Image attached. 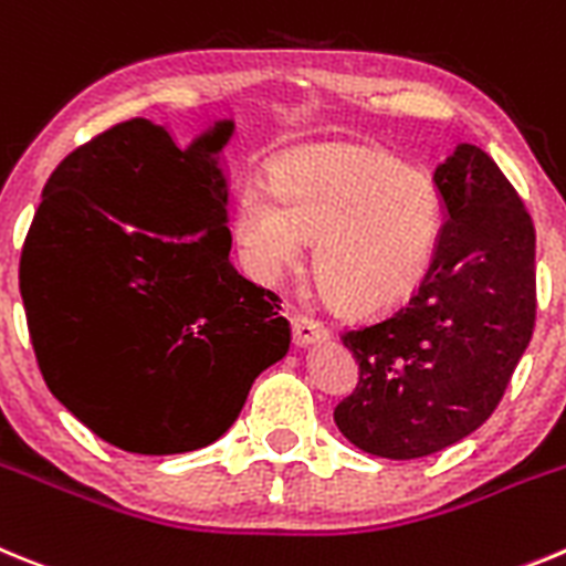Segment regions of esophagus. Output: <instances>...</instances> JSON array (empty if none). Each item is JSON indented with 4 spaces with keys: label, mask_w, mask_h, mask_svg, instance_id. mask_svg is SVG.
Returning a JSON list of instances; mask_svg holds the SVG:
<instances>
[{
    "label": "esophagus",
    "mask_w": 566,
    "mask_h": 566,
    "mask_svg": "<svg viewBox=\"0 0 566 566\" xmlns=\"http://www.w3.org/2000/svg\"><path fill=\"white\" fill-rule=\"evenodd\" d=\"M290 329H293V340L298 346L313 344V340H321L329 335L324 321L313 318V315L302 313V310H293V313H290Z\"/></svg>",
    "instance_id": "esophagus-1"
}]
</instances>
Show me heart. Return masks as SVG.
<instances>
[{
  "mask_svg": "<svg viewBox=\"0 0 566 566\" xmlns=\"http://www.w3.org/2000/svg\"><path fill=\"white\" fill-rule=\"evenodd\" d=\"M273 187L248 186L233 206V233L264 276L302 262L310 237L321 282L346 307H389L429 271L440 195L411 163L364 144L302 146L279 157Z\"/></svg>",
  "mask_w": 566,
  "mask_h": 566,
  "instance_id": "heart-1",
  "label": "heart"
}]
</instances>
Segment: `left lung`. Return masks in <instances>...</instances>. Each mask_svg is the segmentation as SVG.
<instances>
[{
	"label": "left lung",
	"instance_id": "1",
	"mask_svg": "<svg viewBox=\"0 0 566 566\" xmlns=\"http://www.w3.org/2000/svg\"><path fill=\"white\" fill-rule=\"evenodd\" d=\"M434 186L446 220L426 276L403 304L340 335L358 386L335 426L386 460L437 454L480 429L536 327V228L511 180L460 144Z\"/></svg>",
	"mask_w": 566,
	"mask_h": 566
}]
</instances>
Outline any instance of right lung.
<instances>
[{
  "mask_svg": "<svg viewBox=\"0 0 566 566\" xmlns=\"http://www.w3.org/2000/svg\"><path fill=\"white\" fill-rule=\"evenodd\" d=\"M132 118L59 163L22 248L19 290L48 389L129 454L220 440L290 349L282 298L231 262L220 151Z\"/></svg>",
  "mask_w": 566,
  "mask_h": 566,
  "instance_id": "add662e5",
  "label": "right lung"
}]
</instances>
